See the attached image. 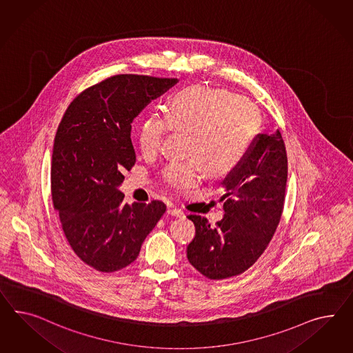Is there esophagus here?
Listing matches in <instances>:
<instances>
[{"label":"esophagus","instance_id":"esophagus-1","mask_svg":"<svg viewBox=\"0 0 353 353\" xmlns=\"http://www.w3.org/2000/svg\"><path fill=\"white\" fill-rule=\"evenodd\" d=\"M167 213H168L170 216H173V217H183V212H182L180 208H176V207L168 208Z\"/></svg>","mask_w":353,"mask_h":353}]
</instances>
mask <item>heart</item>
I'll list each match as a JSON object with an SVG mask.
<instances>
[{"mask_svg":"<svg viewBox=\"0 0 353 353\" xmlns=\"http://www.w3.org/2000/svg\"><path fill=\"white\" fill-rule=\"evenodd\" d=\"M258 125L257 109L248 100L198 85L173 96L164 117L148 115L139 127L137 141L143 155L154 157L168 128L190 132L186 155L194 158L170 162L162 171L165 186L183 191L201 181L204 170L212 177L235 171L245 159Z\"/></svg>","mask_w":353,"mask_h":353,"instance_id":"heart-1","label":"heart"}]
</instances>
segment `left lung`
Masks as SVG:
<instances>
[{
    "label": "left lung",
    "instance_id": "8db88e82",
    "mask_svg": "<svg viewBox=\"0 0 353 353\" xmlns=\"http://www.w3.org/2000/svg\"><path fill=\"white\" fill-rule=\"evenodd\" d=\"M288 157L281 132L259 134L245 159L221 183L225 216L214 226L198 214L188 216L195 238L188 245V259L212 280L247 271L276 231L285 201Z\"/></svg>",
    "mask_w": 353,
    "mask_h": 353
}]
</instances>
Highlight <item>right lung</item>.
<instances>
[{"instance_id":"right-lung-1","label":"right lung","mask_w":353,"mask_h":353,"mask_svg":"<svg viewBox=\"0 0 353 353\" xmlns=\"http://www.w3.org/2000/svg\"><path fill=\"white\" fill-rule=\"evenodd\" d=\"M176 78L109 77L68 106L57 127L51 162V195L73 252L101 272L132 263L165 205L123 203V172L136 162L132 121Z\"/></svg>"}]
</instances>
